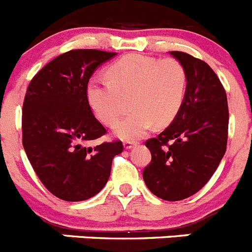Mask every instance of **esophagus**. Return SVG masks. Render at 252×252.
<instances>
[{
    "mask_svg": "<svg viewBox=\"0 0 252 252\" xmlns=\"http://www.w3.org/2000/svg\"><path fill=\"white\" fill-rule=\"evenodd\" d=\"M135 144H137V142H133V140H124V143H123V145L126 149H130V148H133Z\"/></svg>",
    "mask_w": 252,
    "mask_h": 252,
    "instance_id": "obj_1",
    "label": "esophagus"
}]
</instances>
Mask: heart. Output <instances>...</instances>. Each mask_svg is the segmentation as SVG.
Listing matches in <instances>:
<instances>
[{"label": "heart", "mask_w": 252, "mask_h": 252, "mask_svg": "<svg viewBox=\"0 0 252 252\" xmlns=\"http://www.w3.org/2000/svg\"><path fill=\"white\" fill-rule=\"evenodd\" d=\"M188 76L174 58L149 57L133 53L108 67V78L94 77L87 86V100L97 118L105 126L117 123L131 95L133 112L114 126L122 139L143 137L154 123L168 126L185 99Z\"/></svg>", "instance_id": "1"}]
</instances>
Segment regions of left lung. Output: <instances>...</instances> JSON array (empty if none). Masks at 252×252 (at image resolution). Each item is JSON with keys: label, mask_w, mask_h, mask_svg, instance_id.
I'll return each mask as SVG.
<instances>
[{"label": "left lung", "mask_w": 252, "mask_h": 252, "mask_svg": "<svg viewBox=\"0 0 252 252\" xmlns=\"http://www.w3.org/2000/svg\"><path fill=\"white\" fill-rule=\"evenodd\" d=\"M185 68V99L170 126L145 142L152 161L143 171L148 189L163 200L191 196L209 182L227 143L226 92L210 65L185 52H169Z\"/></svg>", "instance_id": "8db88e82"}]
</instances>
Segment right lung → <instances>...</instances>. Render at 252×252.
<instances>
[{
	"label": "right lung",
	"mask_w": 252,
	"mask_h": 252,
	"mask_svg": "<svg viewBox=\"0 0 252 252\" xmlns=\"http://www.w3.org/2000/svg\"><path fill=\"white\" fill-rule=\"evenodd\" d=\"M117 53L73 49L32 78L22 108V143L47 190L65 201H83L107 184L121 140L91 147L107 133L87 100L89 78Z\"/></svg>",
	"instance_id": "right-lung-1"
}]
</instances>
